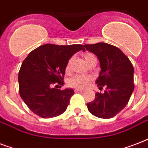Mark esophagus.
Here are the masks:
<instances>
[{"label":"esophagus","mask_w":148,"mask_h":148,"mask_svg":"<svg viewBox=\"0 0 148 148\" xmlns=\"http://www.w3.org/2000/svg\"><path fill=\"white\" fill-rule=\"evenodd\" d=\"M74 91L76 93H78V92H84V90H81V89H75Z\"/></svg>","instance_id":"obj_1"}]
</instances>
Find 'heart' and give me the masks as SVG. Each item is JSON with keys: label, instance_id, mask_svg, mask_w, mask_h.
Here are the masks:
<instances>
[{"label": "heart", "instance_id": "b5f03b06", "mask_svg": "<svg viewBox=\"0 0 148 148\" xmlns=\"http://www.w3.org/2000/svg\"><path fill=\"white\" fill-rule=\"evenodd\" d=\"M84 60L88 65H90L91 63L97 60V57L95 56V54L90 53V52H86V53H84ZM72 60H73V58H70L69 60L67 61V64H66L65 71L67 73H70L71 71ZM91 81H92L91 77L88 76V75L77 74V75L72 77L71 78H70L67 84L71 88H76V89H84L90 85Z\"/></svg>", "mask_w": 148, "mask_h": 148}]
</instances>
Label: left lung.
Listing matches in <instances>:
<instances>
[{
    "label": "left lung",
    "mask_w": 148,
    "mask_h": 148,
    "mask_svg": "<svg viewBox=\"0 0 148 148\" xmlns=\"http://www.w3.org/2000/svg\"><path fill=\"white\" fill-rule=\"evenodd\" d=\"M84 47L96 54L100 61L101 70L96 81L97 86L107 87L103 94L97 92L95 100L87 103L88 110L97 117L112 118L126 107L134 91L133 65L114 45L97 43Z\"/></svg>",
    "instance_id": "1"
}]
</instances>
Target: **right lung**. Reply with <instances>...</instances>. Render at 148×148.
<instances>
[{
	"label": "right lung",
	"instance_id": "obj_1",
	"mask_svg": "<svg viewBox=\"0 0 148 148\" xmlns=\"http://www.w3.org/2000/svg\"><path fill=\"white\" fill-rule=\"evenodd\" d=\"M83 45H41L29 53L18 74L19 93L29 109L42 118L61 114L67 109L73 89H58L64 85L67 61Z\"/></svg>",
	"mask_w": 148,
	"mask_h": 148
}]
</instances>
